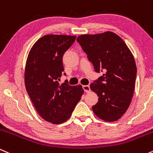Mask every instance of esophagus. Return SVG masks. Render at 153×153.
Masks as SVG:
<instances>
[{"label":"esophagus","instance_id":"1","mask_svg":"<svg viewBox=\"0 0 153 153\" xmlns=\"http://www.w3.org/2000/svg\"><path fill=\"white\" fill-rule=\"evenodd\" d=\"M82 88H83L84 91L86 93H89L91 91V88L89 85H83V86H82Z\"/></svg>","mask_w":153,"mask_h":153}]
</instances>
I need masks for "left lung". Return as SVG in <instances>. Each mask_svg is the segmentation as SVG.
<instances>
[{
    "mask_svg": "<svg viewBox=\"0 0 153 153\" xmlns=\"http://www.w3.org/2000/svg\"><path fill=\"white\" fill-rule=\"evenodd\" d=\"M77 41L95 71L104 72L90 85L99 96L93 111L103 121H117L127 111L134 94L137 67L133 54L124 40L111 31L80 35Z\"/></svg>",
    "mask_w": 153,
    "mask_h": 153,
    "instance_id": "8db88e82",
    "label": "left lung"
}]
</instances>
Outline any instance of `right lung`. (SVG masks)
Masks as SVG:
<instances>
[{
  "label": "right lung",
  "mask_w": 153,
  "mask_h": 153,
  "mask_svg": "<svg viewBox=\"0 0 153 153\" xmlns=\"http://www.w3.org/2000/svg\"><path fill=\"white\" fill-rule=\"evenodd\" d=\"M75 38L69 35L43 36L31 47L26 59V91L39 114L52 124L68 120L84 93L81 85H70L67 80L59 83L64 71L63 55Z\"/></svg>",
  "instance_id": "1"
}]
</instances>
